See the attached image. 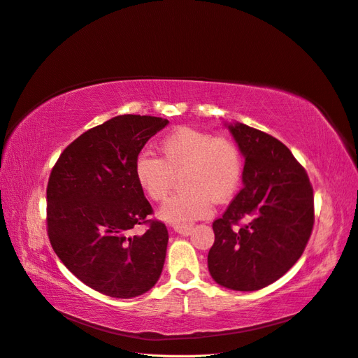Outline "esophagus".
Here are the masks:
<instances>
[{
  "mask_svg": "<svg viewBox=\"0 0 358 358\" xmlns=\"http://www.w3.org/2000/svg\"><path fill=\"white\" fill-rule=\"evenodd\" d=\"M175 231L180 236H189L192 233V227H175Z\"/></svg>",
  "mask_w": 358,
  "mask_h": 358,
  "instance_id": "1",
  "label": "esophagus"
}]
</instances>
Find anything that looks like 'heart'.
I'll list each match as a JSON object with an SVG mask.
<instances>
[{
  "mask_svg": "<svg viewBox=\"0 0 358 358\" xmlns=\"http://www.w3.org/2000/svg\"><path fill=\"white\" fill-rule=\"evenodd\" d=\"M158 158L142 150L134 159V178L149 199L164 200L179 173L180 192L158 212L173 227H191L213 212V201L230 200L242 180V157L227 138L191 127H179L161 140Z\"/></svg>",
  "mask_w": 358,
  "mask_h": 358,
  "instance_id": "1",
  "label": "heart"
}]
</instances>
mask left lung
Segmentation results:
<instances>
[{
	"mask_svg": "<svg viewBox=\"0 0 358 358\" xmlns=\"http://www.w3.org/2000/svg\"><path fill=\"white\" fill-rule=\"evenodd\" d=\"M245 158L243 188L213 222L208 255L216 284L257 291L297 263L313 227V191L291 150L278 138L241 122H225ZM245 220L239 231L232 225Z\"/></svg>",
	"mask_w": 358,
	"mask_h": 358,
	"instance_id": "obj_1",
	"label": "left lung"
}]
</instances>
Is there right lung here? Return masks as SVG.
Returning a JSON list of instances; mask_svg holds the SVG:
<instances>
[{
    "mask_svg": "<svg viewBox=\"0 0 358 358\" xmlns=\"http://www.w3.org/2000/svg\"><path fill=\"white\" fill-rule=\"evenodd\" d=\"M169 124L119 115L79 136L59 155L48 183V234L70 272L101 294L131 299L161 276L169 233L134 178V159ZM149 223L146 234H129Z\"/></svg>",
    "mask_w": 358,
    "mask_h": 358,
    "instance_id": "right-lung-1",
    "label": "right lung"
}]
</instances>
